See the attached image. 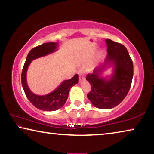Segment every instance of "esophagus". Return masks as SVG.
Masks as SVG:
<instances>
[{
	"label": "esophagus",
	"mask_w": 154,
	"mask_h": 154,
	"mask_svg": "<svg viewBox=\"0 0 154 154\" xmlns=\"http://www.w3.org/2000/svg\"><path fill=\"white\" fill-rule=\"evenodd\" d=\"M83 79H85V77H84V75L82 72H79V82H82Z\"/></svg>",
	"instance_id": "1"
}]
</instances>
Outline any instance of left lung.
<instances>
[{
	"label": "left lung",
	"mask_w": 154,
	"mask_h": 154,
	"mask_svg": "<svg viewBox=\"0 0 154 154\" xmlns=\"http://www.w3.org/2000/svg\"><path fill=\"white\" fill-rule=\"evenodd\" d=\"M105 41L108 54L104 64L87 75L91 85L87 96L96 107L109 109L118 105L128 93L133 77V62L124 45L111 39ZM107 63L114 66V74L109 80L100 75Z\"/></svg>",
	"instance_id": "obj_1"
}]
</instances>
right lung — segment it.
<instances>
[{
  "label": "right lung",
  "instance_id": "obj_1",
  "mask_svg": "<svg viewBox=\"0 0 154 154\" xmlns=\"http://www.w3.org/2000/svg\"><path fill=\"white\" fill-rule=\"evenodd\" d=\"M58 45V43H45L31 49L28 54L22 69L21 80L25 94L30 102L40 110L53 111L62 107L67 100L71 88L78 83L79 77L76 74L71 79L64 81L61 85L53 92L44 96L35 94L28 88L26 82V72L31 61L53 53L57 49Z\"/></svg>",
  "mask_w": 154,
  "mask_h": 154
}]
</instances>
